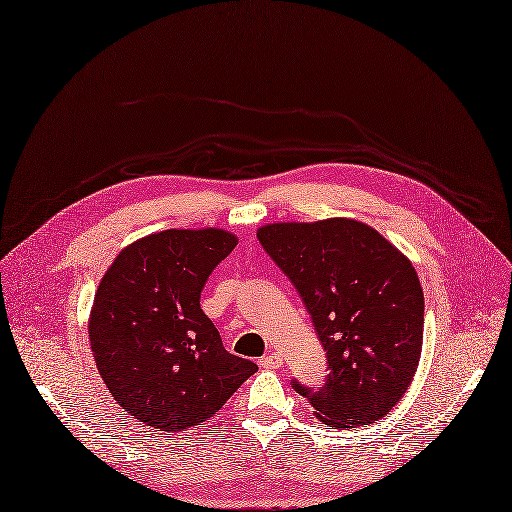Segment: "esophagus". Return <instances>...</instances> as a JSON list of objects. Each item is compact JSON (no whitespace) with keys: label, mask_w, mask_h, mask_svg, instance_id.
Masks as SVG:
<instances>
[{"label":"esophagus","mask_w":512,"mask_h":512,"mask_svg":"<svg viewBox=\"0 0 512 512\" xmlns=\"http://www.w3.org/2000/svg\"><path fill=\"white\" fill-rule=\"evenodd\" d=\"M260 364L264 369H279L281 364H283V356L281 354H277V352H273V354H266V356H262L260 358Z\"/></svg>","instance_id":"1"}]
</instances>
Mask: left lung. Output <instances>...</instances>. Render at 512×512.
<instances>
[{"label":"left lung","mask_w":512,"mask_h":512,"mask_svg":"<svg viewBox=\"0 0 512 512\" xmlns=\"http://www.w3.org/2000/svg\"><path fill=\"white\" fill-rule=\"evenodd\" d=\"M258 239L298 289L327 352L323 387L291 385L329 427L385 417L410 387L423 348L425 302L415 266L354 218L273 223L258 229Z\"/></svg>","instance_id":"1"}]
</instances>
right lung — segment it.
I'll list each match as a JSON object with an SVG mask.
<instances>
[{
    "label": "right lung",
    "mask_w": 512,
    "mask_h": 512,
    "mask_svg": "<svg viewBox=\"0 0 512 512\" xmlns=\"http://www.w3.org/2000/svg\"><path fill=\"white\" fill-rule=\"evenodd\" d=\"M237 246L223 229H168L120 252L97 285L89 344L106 387L131 417L183 431L214 417L258 371L229 354L200 308L202 289Z\"/></svg>",
    "instance_id": "obj_1"
}]
</instances>
